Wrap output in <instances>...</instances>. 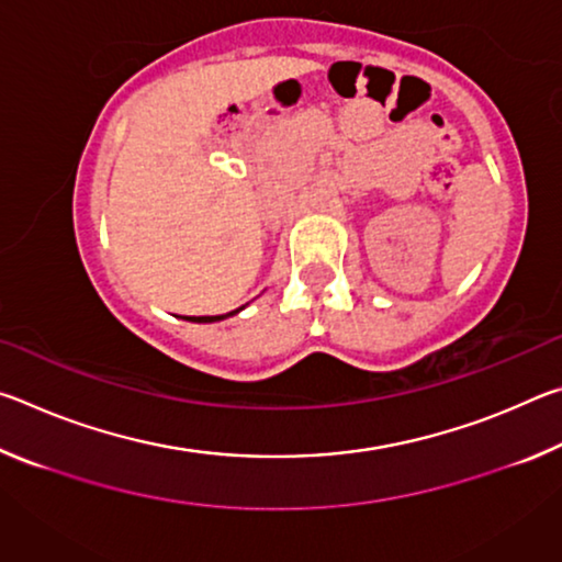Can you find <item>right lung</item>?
<instances>
[{
	"label": "right lung",
	"instance_id": "add662e5",
	"mask_svg": "<svg viewBox=\"0 0 562 562\" xmlns=\"http://www.w3.org/2000/svg\"><path fill=\"white\" fill-rule=\"evenodd\" d=\"M245 307V304H243ZM243 307H237V310H233V312H227V315H215V317H190L193 322H217V319H225V317H231V315H235V312H240Z\"/></svg>",
	"mask_w": 562,
	"mask_h": 562
}]
</instances>
